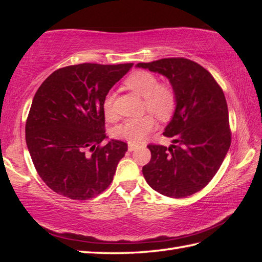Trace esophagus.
Returning a JSON list of instances; mask_svg holds the SVG:
<instances>
[{
  "instance_id": "obj_1",
  "label": "esophagus",
  "mask_w": 262,
  "mask_h": 262,
  "mask_svg": "<svg viewBox=\"0 0 262 262\" xmlns=\"http://www.w3.org/2000/svg\"><path fill=\"white\" fill-rule=\"evenodd\" d=\"M137 148V145H136V144H129V145H128V151H134V149H136Z\"/></svg>"
}]
</instances>
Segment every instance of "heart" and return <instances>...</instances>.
<instances>
[{"label":"heart","mask_w":262,"mask_h":262,"mask_svg":"<svg viewBox=\"0 0 262 262\" xmlns=\"http://www.w3.org/2000/svg\"><path fill=\"white\" fill-rule=\"evenodd\" d=\"M126 84L132 90L144 97V107L160 119H168L177 107V94L169 83H160L158 76L149 71L138 70L126 79ZM115 94L108 92L102 101L105 118L113 120L117 117L115 110ZM155 127L152 115L129 118L114 129V135L132 144L141 143Z\"/></svg>","instance_id":"obj_1"}]
</instances>
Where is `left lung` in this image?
Listing matches in <instances>:
<instances>
[{"mask_svg": "<svg viewBox=\"0 0 262 262\" xmlns=\"http://www.w3.org/2000/svg\"><path fill=\"white\" fill-rule=\"evenodd\" d=\"M137 66L165 75L177 94L173 118L163 133L174 144H148L152 157L143 174L164 196H191L213 179L231 145L224 92L207 70L190 59L162 58Z\"/></svg>", "mask_w": 262, "mask_h": 262, "instance_id": "left-lung-1", "label": "left lung"}]
</instances>
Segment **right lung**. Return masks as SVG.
<instances>
[{"label":"right lung","mask_w":262,"mask_h":262,"mask_svg":"<svg viewBox=\"0 0 262 262\" xmlns=\"http://www.w3.org/2000/svg\"><path fill=\"white\" fill-rule=\"evenodd\" d=\"M133 65L65 66L39 86L26 121V142L37 173L53 191L88 200L113 182L128 146L114 140L102 145V101Z\"/></svg>","instance_id":"obj_1"}]
</instances>
